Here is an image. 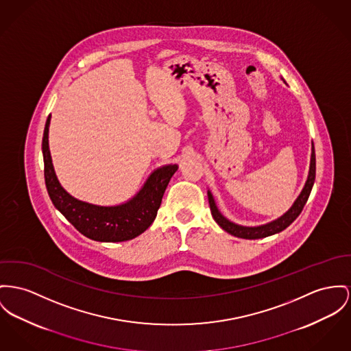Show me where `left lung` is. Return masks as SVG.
<instances>
[{"label": "left lung", "instance_id": "8db88e82", "mask_svg": "<svg viewBox=\"0 0 351 351\" xmlns=\"http://www.w3.org/2000/svg\"><path fill=\"white\" fill-rule=\"evenodd\" d=\"M315 181V150H314V145L311 146V158H310V169H308V176L306 180L304 189L301 191V194L298 195V198L295 199V202L293 204V206L286 211L283 215H280V218L266 223V225H261V226H241L237 225L232 221H229L226 217H223L221 214V211L218 210L213 194L210 190H208V198H209V205H210L211 215L214 218V221L229 234H232L234 237L238 238H245V239H258V238H265L273 234L280 233L282 230H285L289 225H291L294 222V219L301 214V211L304 209L307 198L310 195V191L313 189Z\"/></svg>", "mask_w": 351, "mask_h": 351}]
</instances>
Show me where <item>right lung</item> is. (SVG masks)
<instances>
[{
    "instance_id": "1",
    "label": "right lung",
    "mask_w": 351,
    "mask_h": 351,
    "mask_svg": "<svg viewBox=\"0 0 351 351\" xmlns=\"http://www.w3.org/2000/svg\"><path fill=\"white\" fill-rule=\"evenodd\" d=\"M49 125L50 116L43 137V154L47 193L56 209L61 211L80 233L98 242H122L143 233L156 219L165 190L178 166L165 165L154 170L140 191L125 204L99 206L84 202L71 197L57 180L49 150Z\"/></svg>"
}]
</instances>
